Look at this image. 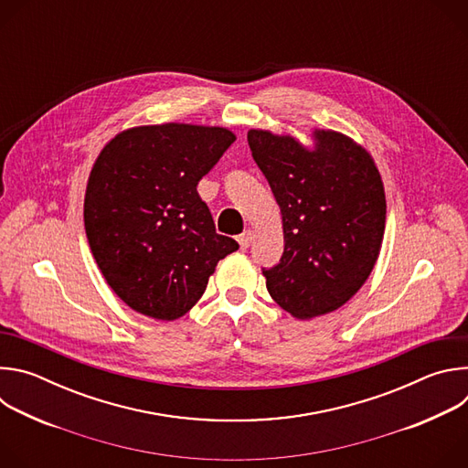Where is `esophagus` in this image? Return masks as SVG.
<instances>
[{"instance_id":"34e87169","label":"esophagus","mask_w":468,"mask_h":468,"mask_svg":"<svg viewBox=\"0 0 468 468\" xmlns=\"http://www.w3.org/2000/svg\"><path fill=\"white\" fill-rule=\"evenodd\" d=\"M237 240H239L240 248H242V250H246V248L251 244V240H253V231H251V229H246L242 235H239V237H237Z\"/></svg>"}]
</instances>
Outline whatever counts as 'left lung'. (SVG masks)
Masks as SVG:
<instances>
[{
  "label": "left lung",
  "mask_w": 468,
  "mask_h": 468,
  "mask_svg": "<svg viewBox=\"0 0 468 468\" xmlns=\"http://www.w3.org/2000/svg\"><path fill=\"white\" fill-rule=\"evenodd\" d=\"M313 146L250 129L253 161L283 222V255L262 271L274 302L309 320L343 307L368 280L385 233V188L372 155L345 133L314 129Z\"/></svg>",
  "instance_id": "1"
}]
</instances>
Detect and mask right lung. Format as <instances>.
<instances>
[{"label": "right lung", "instance_id": "right-lung-1", "mask_svg": "<svg viewBox=\"0 0 468 468\" xmlns=\"http://www.w3.org/2000/svg\"><path fill=\"white\" fill-rule=\"evenodd\" d=\"M220 125L129 127L100 152L85 192V231L107 285L133 311L176 320L202 298L220 259L218 235L196 186L235 143Z\"/></svg>", "mask_w": 468, "mask_h": 468}]
</instances>
